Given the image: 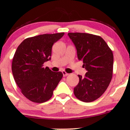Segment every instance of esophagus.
Instances as JSON below:
<instances>
[{
	"mask_svg": "<svg viewBox=\"0 0 130 130\" xmlns=\"http://www.w3.org/2000/svg\"><path fill=\"white\" fill-rule=\"evenodd\" d=\"M62 73H63V76H67V75H69V73H67L65 71H62Z\"/></svg>",
	"mask_w": 130,
	"mask_h": 130,
	"instance_id": "34e87169",
	"label": "esophagus"
}]
</instances>
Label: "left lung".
I'll return each instance as SVG.
<instances>
[{
	"label": "left lung",
	"mask_w": 130,
	"mask_h": 130,
	"mask_svg": "<svg viewBox=\"0 0 130 130\" xmlns=\"http://www.w3.org/2000/svg\"><path fill=\"white\" fill-rule=\"evenodd\" d=\"M75 46L78 60H82L87 71L84 77L78 75L79 83L74 95L84 102H91L100 97L112 78L113 52L101 37L86 33H69Z\"/></svg>",
	"instance_id": "obj_1"
}]
</instances>
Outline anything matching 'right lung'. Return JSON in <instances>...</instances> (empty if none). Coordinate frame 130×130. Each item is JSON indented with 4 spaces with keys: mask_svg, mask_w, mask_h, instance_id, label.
I'll use <instances>...</instances> for the list:
<instances>
[{
    "mask_svg": "<svg viewBox=\"0 0 130 130\" xmlns=\"http://www.w3.org/2000/svg\"><path fill=\"white\" fill-rule=\"evenodd\" d=\"M63 35L58 33L27 38L16 50L12 74L23 95L33 102L43 103L50 99L62 78L61 72H52L43 67V64L50 60L53 45Z\"/></svg>",
    "mask_w": 130,
    "mask_h": 130,
    "instance_id": "add662e5",
    "label": "right lung"
}]
</instances>
